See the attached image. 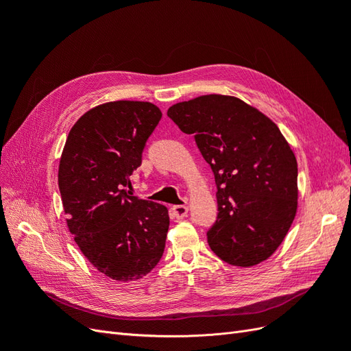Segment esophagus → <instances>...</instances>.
Wrapping results in <instances>:
<instances>
[{"label":"esophagus","mask_w":351,"mask_h":351,"mask_svg":"<svg viewBox=\"0 0 351 351\" xmlns=\"http://www.w3.org/2000/svg\"><path fill=\"white\" fill-rule=\"evenodd\" d=\"M173 212L177 219H183L189 214V208L186 205H176L173 206Z\"/></svg>","instance_id":"obj_1"}]
</instances>
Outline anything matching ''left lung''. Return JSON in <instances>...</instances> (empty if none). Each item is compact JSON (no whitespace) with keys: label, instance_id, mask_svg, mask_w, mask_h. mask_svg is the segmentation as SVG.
Returning a JSON list of instances; mask_svg holds the SVG:
<instances>
[{"label":"left lung","instance_id":"1","mask_svg":"<svg viewBox=\"0 0 351 351\" xmlns=\"http://www.w3.org/2000/svg\"><path fill=\"white\" fill-rule=\"evenodd\" d=\"M168 117L195 134L218 187V219L208 243L219 259L249 268L267 261L297 212V161L269 117L228 95L174 104Z\"/></svg>","mask_w":351,"mask_h":351}]
</instances>
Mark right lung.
I'll return each instance as SVG.
<instances>
[{
  "instance_id": "1",
  "label": "right lung",
  "mask_w": 351,
  "mask_h": 351,
  "mask_svg": "<svg viewBox=\"0 0 351 351\" xmlns=\"http://www.w3.org/2000/svg\"><path fill=\"white\" fill-rule=\"evenodd\" d=\"M161 117L151 102L101 104L74 123L61 154L69 231L93 267L115 281L143 278L165 249L168 209L125 190Z\"/></svg>"
}]
</instances>
